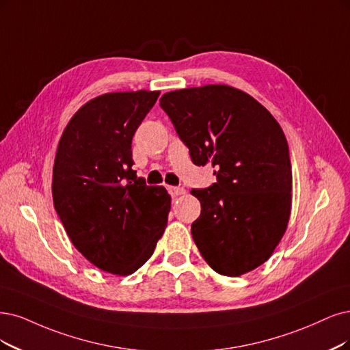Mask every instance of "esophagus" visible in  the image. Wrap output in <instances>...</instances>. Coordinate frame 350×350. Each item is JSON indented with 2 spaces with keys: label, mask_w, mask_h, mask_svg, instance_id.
<instances>
[{
  "label": "esophagus",
  "mask_w": 350,
  "mask_h": 350,
  "mask_svg": "<svg viewBox=\"0 0 350 350\" xmlns=\"http://www.w3.org/2000/svg\"><path fill=\"white\" fill-rule=\"evenodd\" d=\"M167 190H168V193H170L173 198H177L180 195H185V193H186V190L183 187H176V186H167Z\"/></svg>",
  "instance_id": "34e87169"
}]
</instances>
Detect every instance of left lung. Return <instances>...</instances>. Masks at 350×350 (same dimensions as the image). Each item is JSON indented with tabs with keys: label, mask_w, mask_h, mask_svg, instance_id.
Wrapping results in <instances>:
<instances>
[{
	"label": "left lung",
	"mask_w": 350,
	"mask_h": 350,
	"mask_svg": "<svg viewBox=\"0 0 350 350\" xmlns=\"http://www.w3.org/2000/svg\"><path fill=\"white\" fill-rule=\"evenodd\" d=\"M160 107L193 164L216 168V183L191 190L202 206L193 241L216 273H250L273 255L290 219L293 173L280 124L251 95L228 85L173 90Z\"/></svg>",
	"instance_id": "left-lung-1"
}]
</instances>
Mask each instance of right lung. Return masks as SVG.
Wrapping results in <instances>:
<instances>
[{
	"label": "right lung",
	"mask_w": 350,
	"mask_h": 350,
	"mask_svg": "<svg viewBox=\"0 0 350 350\" xmlns=\"http://www.w3.org/2000/svg\"><path fill=\"white\" fill-rule=\"evenodd\" d=\"M159 90L112 92L86 102L64 128L53 165L55 209L89 262L129 275L164 234L172 198L133 170L131 142Z\"/></svg>",
	"instance_id": "1"
}]
</instances>
